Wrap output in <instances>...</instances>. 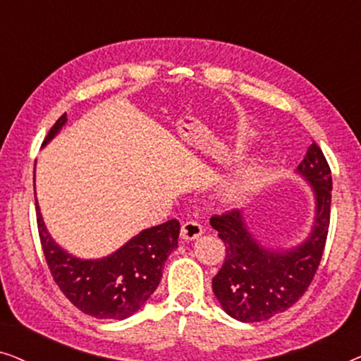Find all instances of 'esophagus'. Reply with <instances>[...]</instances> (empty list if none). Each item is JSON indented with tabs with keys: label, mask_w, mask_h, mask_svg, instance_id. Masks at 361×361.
<instances>
[{
	"label": "esophagus",
	"mask_w": 361,
	"mask_h": 361,
	"mask_svg": "<svg viewBox=\"0 0 361 361\" xmlns=\"http://www.w3.org/2000/svg\"><path fill=\"white\" fill-rule=\"evenodd\" d=\"M204 233V226L200 224H197V221H184L182 224V228H180V236L187 241H192L195 238H199V236Z\"/></svg>",
	"instance_id": "1"
}]
</instances>
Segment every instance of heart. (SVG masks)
I'll list each match as a JSON object with an SVG mask.
<instances>
[{
	"mask_svg": "<svg viewBox=\"0 0 361 361\" xmlns=\"http://www.w3.org/2000/svg\"><path fill=\"white\" fill-rule=\"evenodd\" d=\"M258 171L259 169L256 164L240 167L233 176L228 177V179L224 182V189H221V192H224L225 199L236 200L240 199L245 192H248L251 189V185L255 184L256 177L259 174Z\"/></svg>",
	"mask_w": 361,
	"mask_h": 361,
	"instance_id": "heart-1",
	"label": "heart"
}]
</instances>
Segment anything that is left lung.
<instances>
[{"label":"left lung","mask_w":361,"mask_h":361,"mask_svg":"<svg viewBox=\"0 0 361 361\" xmlns=\"http://www.w3.org/2000/svg\"><path fill=\"white\" fill-rule=\"evenodd\" d=\"M295 172L312 187L315 199L312 230L298 246H264L248 230L240 210L210 219L226 251L212 288L225 312L240 322H261L288 310L302 298L317 273L329 233L332 174L315 142Z\"/></svg>","instance_id":"obj_1"}]
</instances>
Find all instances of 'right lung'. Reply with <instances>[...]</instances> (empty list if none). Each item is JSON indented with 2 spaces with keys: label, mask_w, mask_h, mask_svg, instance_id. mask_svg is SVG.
Here are the masks:
<instances>
[{
  "label": "right lung",
  "mask_w": 361,
  "mask_h": 361,
  "mask_svg": "<svg viewBox=\"0 0 361 361\" xmlns=\"http://www.w3.org/2000/svg\"><path fill=\"white\" fill-rule=\"evenodd\" d=\"M66 123L67 113H63L42 146L56 137ZM36 214L39 238L54 281L77 309L97 319L123 320L137 312L159 286L167 256L179 243V221L169 220L140 231L105 258L80 259L49 235L37 199Z\"/></svg>",
  "instance_id": "right-lung-1"
}]
</instances>
